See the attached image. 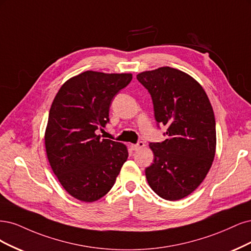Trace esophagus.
Wrapping results in <instances>:
<instances>
[{
    "label": "esophagus",
    "mask_w": 251,
    "mask_h": 251,
    "mask_svg": "<svg viewBox=\"0 0 251 251\" xmlns=\"http://www.w3.org/2000/svg\"><path fill=\"white\" fill-rule=\"evenodd\" d=\"M144 146H145L144 142H139L137 144H131V145H130V148H131L133 151H136V150H139V149L143 148Z\"/></svg>",
    "instance_id": "esophagus-1"
}]
</instances>
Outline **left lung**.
<instances>
[{
	"mask_svg": "<svg viewBox=\"0 0 251 251\" xmlns=\"http://www.w3.org/2000/svg\"><path fill=\"white\" fill-rule=\"evenodd\" d=\"M151 95L158 125L167 139L150 143L154 154L146 168L147 181L166 200L190 195L203 181L216 152V121L208 97L187 73L170 67L136 75Z\"/></svg>",
	"mask_w": 251,
	"mask_h": 251,
	"instance_id": "obj_1",
	"label": "left lung"
}]
</instances>
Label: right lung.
Wrapping results in <instances>:
<instances>
[{"mask_svg": "<svg viewBox=\"0 0 251 251\" xmlns=\"http://www.w3.org/2000/svg\"><path fill=\"white\" fill-rule=\"evenodd\" d=\"M131 74L86 71L64 82L51 105L45 133L47 156L71 196L94 202L110 191L127 160L122 143L96 133L109 122L114 97Z\"/></svg>", "mask_w": 251, "mask_h": 251, "instance_id": "right-lung-1", "label": "right lung"}]
</instances>
